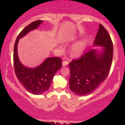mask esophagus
Returning <instances> with one entry per match:
<instances>
[{"label":"esophagus","mask_w":125,"mask_h":125,"mask_svg":"<svg viewBox=\"0 0 125 125\" xmlns=\"http://www.w3.org/2000/svg\"><path fill=\"white\" fill-rule=\"evenodd\" d=\"M68 64H69V62L68 61H63L62 62V64H63V66H66L68 65Z\"/></svg>","instance_id":"esophagus-1"}]
</instances>
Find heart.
<instances>
[{
	"label": "heart",
	"instance_id": "b5f03b06",
	"mask_svg": "<svg viewBox=\"0 0 125 125\" xmlns=\"http://www.w3.org/2000/svg\"><path fill=\"white\" fill-rule=\"evenodd\" d=\"M86 48L85 43L83 41H79L76 43L71 48L72 53L74 56H80L84 52Z\"/></svg>",
	"mask_w": 125,
	"mask_h": 125
}]
</instances>
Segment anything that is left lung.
Instances as JSON below:
<instances>
[{
	"label": "left lung",
	"mask_w": 125,
	"mask_h": 125,
	"mask_svg": "<svg viewBox=\"0 0 125 125\" xmlns=\"http://www.w3.org/2000/svg\"><path fill=\"white\" fill-rule=\"evenodd\" d=\"M94 44L103 48L101 51L91 49L69 64L70 89L79 96L92 93L106 79L111 66L113 43L109 34L101 24Z\"/></svg>",
	"instance_id": "obj_1"
}]
</instances>
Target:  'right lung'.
Instances as JSON below:
<instances>
[{"label":"right lung","instance_id":"add662e5","mask_svg":"<svg viewBox=\"0 0 125 125\" xmlns=\"http://www.w3.org/2000/svg\"><path fill=\"white\" fill-rule=\"evenodd\" d=\"M42 22L41 20L36 21L24 28L19 34L14 46L13 63L16 75L26 89L34 94H42L48 90L54 74L62 66V59L58 57L46 58L42 63L34 68L25 66L19 59L18 44L19 39L38 28Z\"/></svg>","mask_w":125,"mask_h":125}]
</instances>
